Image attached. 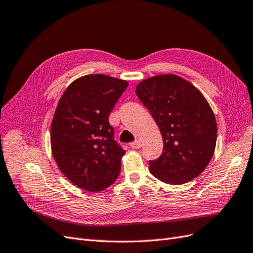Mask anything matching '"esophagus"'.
Listing matches in <instances>:
<instances>
[{
    "instance_id": "obj_1",
    "label": "esophagus",
    "mask_w": 253,
    "mask_h": 253,
    "mask_svg": "<svg viewBox=\"0 0 253 253\" xmlns=\"http://www.w3.org/2000/svg\"><path fill=\"white\" fill-rule=\"evenodd\" d=\"M129 145H131V148L132 149H139V148H141V145H142V143H141V141L140 140H136V141H134V142H131L129 143Z\"/></svg>"
}]
</instances>
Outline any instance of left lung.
<instances>
[{
	"label": "left lung",
	"mask_w": 253,
	"mask_h": 253,
	"mask_svg": "<svg viewBox=\"0 0 253 253\" xmlns=\"http://www.w3.org/2000/svg\"><path fill=\"white\" fill-rule=\"evenodd\" d=\"M136 94L163 136V154L149 162L151 174L170 185L196 178L210 163L217 138L208 101L193 84L173 74L141 81Z\"/></svg>",
	"instance_id": "1"
}]
</instances>
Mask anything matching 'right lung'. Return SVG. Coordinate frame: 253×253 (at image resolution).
I'll use <instances>...</instances> for the list:
<instances>
[{"label":"right lung","instance_id":"1","mask_svg":"<svg viewBox=\"0 0 253 253\" xmlns=\"http://www.w3.org/2000/svg\"><path fill=\"white\" fill-rule=\"evenodd\" d=\"M101 74L73 81L58 102L50 126L52 156L67 179L99 192L117 179L126 151L114 140L109 115L127 87Z\"/></svg>","mask_w":253,"mask_h":253}]
</instances>
